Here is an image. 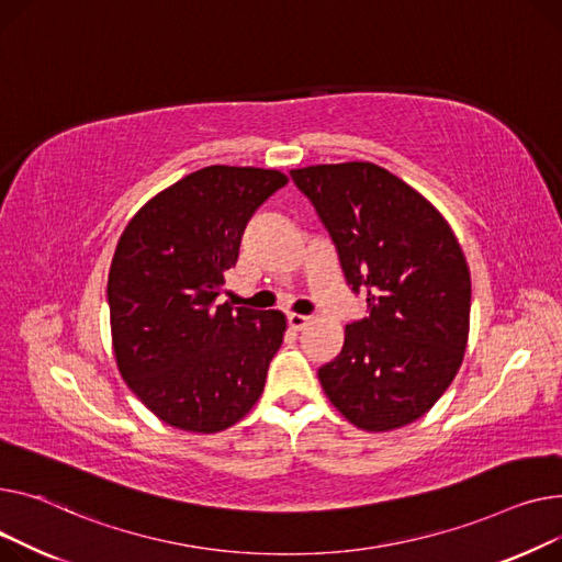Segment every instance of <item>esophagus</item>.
I'll use <instances>...</instances> for the list:
<instances>
[{
    "instance_id": "esophagus-1",
    "label": "esophagus",
    "mask_w": 562,
    "mask_h": 562,
    "mask_svg": "<svg viewBox=\"0 0 562 562\" xmlns=\"http://www.w3.org/2000/svg\"><path fill=\"white\" fill-rule=\"evenodd\" d=\"M308 322H311L308 315H300V313H290V315H288V324H290V328H294V331H302V328H304Z\"/></svg>"
}]
</instances>
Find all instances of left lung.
I'll use <instances>...</instances> for the list:
<instances>
[{"label":"left lung","instance_id":"left-lung-1","mask_svg":"<svg viewBox=\"0 0 562 562\" xmlns=\"http://www.w3.org/2000/svg\"><path fill=\"white\" fill-rule=\"evenodd\" d=\"M331 236L370 315L345 326L338 358L317 370L331 402L362 431H392L442 397L463 362L472 281L440 211L374 162L290 170Z\"/></svg>","mask_w":562,"mask_h":562}]
</instances>
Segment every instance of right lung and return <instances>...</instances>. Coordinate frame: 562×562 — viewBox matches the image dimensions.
I'll use <instances>...</instances> for the list:
<instances>
[{
	"mask_svg": "<svg viewBox=\"0 0 562 562\" xmlns=\"http://www.w3.org/2000/svg\"><path fill=\"white\" fill-rule=\"evenodd\" d=\"M285 183L279 170L211 165L151 196L120 236L109 272L117 370L165 424L217 434L262 394L285 315L215 300L249 217Z\"/></svg>",
	"mask_w": 562,
	"mask_h": 562,
	"instance_id": "1",
	"label": "right lung"
}]
</instances>
